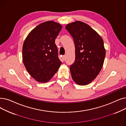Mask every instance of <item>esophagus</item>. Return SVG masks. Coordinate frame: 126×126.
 <instances>
[{"instance_id": "obj_1", "label": "esophagus", "mask_w": 126, "mask_h": 126, "mask_svg": "<svg viewBox=\"0 0 126 126\" xmlns=\"http://www.w3.org/2000/svg\"><path fill=\"white\" fill-rule=\"evenodd\" d=\"M62 59H63V61H65V55L63 56V57H62Z\"/></svg>"}]
</instances>
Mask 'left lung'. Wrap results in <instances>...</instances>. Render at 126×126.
Returning <instances> with one entry per match:
<instances>
[{
	"label": "left lung",
	"instance_id": "obj_1",
	"mask_svg": "<svg viewBox=\"0 0 126 126\" xmlns=\"http://www.w3.org/2000/svg\"><path fill=\"white\" fill-rule=\"evenodd\" d=\"M75 45L76 59L70 66L72 77L79 85L89 84L99 74L106 56L103 41L93 29L81 21L65 26Z\"/></svg>",
	"mask_w": 126,
	"mask_h": 126
}]
</instances>
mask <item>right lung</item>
I'll return each mask as SVG.
<instances>
[{
  "label": "right lung",
  "mask_w": 126,
  "mask_h": 126,
  "mask_svg": "<svg viewBox=\"0 0 126 126\" xmlns=\"http://www.w3.org/2000/svg\"><path fill=\"white\" fill-rule=\"evenodd\" d=\"M62 28L55 21H45L32 29L25 40L23 61L29 75L39 82L49 81L62 64L55 44Z\"/></svg>",
  "instance_id": "obj_1"
}]
</instances>
